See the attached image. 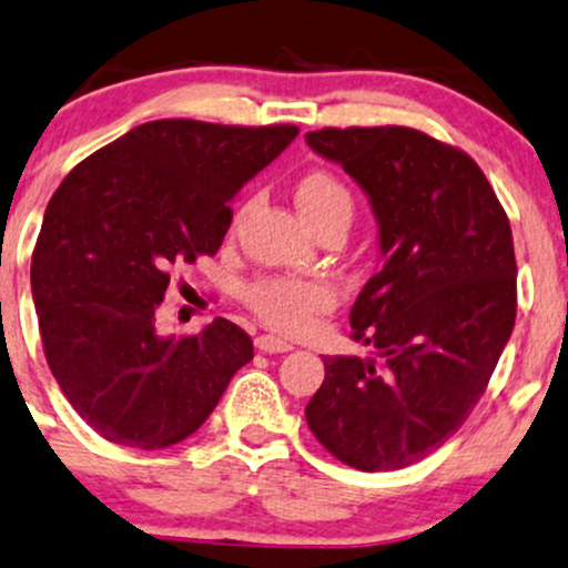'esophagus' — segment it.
Returning a JSON list of instances; mask_svg holds the SVG:
<instances>
[{"mask_svg": "<svg viewBox=\"0 0 568 568\" xmlns=\"http://www.w3.org/2000/svg\"><path fill=\"white\" fill-rule=\"evenodd\" d=\"M254 344H256L258 352H266V354H283V352L293 349L291 341L277 338V336H258Z\"/></svg>", "mask_w": 568, "mask_h": 568, "instance_id": "esophagus-1", "label": "esophagus"}]
</instances>
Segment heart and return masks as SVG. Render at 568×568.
<instances>
[{"instance_id": "1", "label": "heart", "mask_w": 568, "mask_h": 568, "mask_svg": "<svg viewBox=\"0 0 568 568\" xmlns=\"http://www.w3.org/2000/svg\"><path fill=\"white\" fill-rule=\"evenodd\" d=\"M296 203L312 227H317L320 222L331 216L352 219L354 211L349 190L336 176L325 172L304 176L296 190ZM245 302L275 331L302 333L314 323L317 314L331 310L336 302V293L320 280L264 277L245 291Z\"/></svg>"}]
</instances>
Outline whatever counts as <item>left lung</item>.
<instances>
[{
    "label": "left lung",
    "mask_w": 568,
    "mask_h": 568,
    "mask_svg": "<svg viewBox=\"0 0 568 568\" xmlns=\"http://www.w3.org/2000/svg\"><path fill=\"white\" fill-rule=\"evenodd\" d=\"M306 145L367 195L381 254L352 306L373 357H325L306 423L346 466H413L463 426L514 333L508 216L470 155L415 129H320Z\"/></svg>",
    "instance_id": "obj_1"
}]
</instances>
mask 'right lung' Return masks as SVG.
<instances>
[{
    "mask_svg": "<svg viewBox=\"0 0 568 568\" xmlns=\"http://www.w3.org/2000/svg\"><path fill=\"white\" fill-rule=\"evenodd\" d=\"M296 126L163 119L81 161L47 203L31 293L50 371L108 442L163 449L206 423L254 344L216 317L161 336L169 266L214 256L232 197L296 140Z\"/></svg>",
    "mask_w": 568,
    "mask_h": 568,
    "instance_id": "1",
    "label": "right lung"
}]
</instances>
